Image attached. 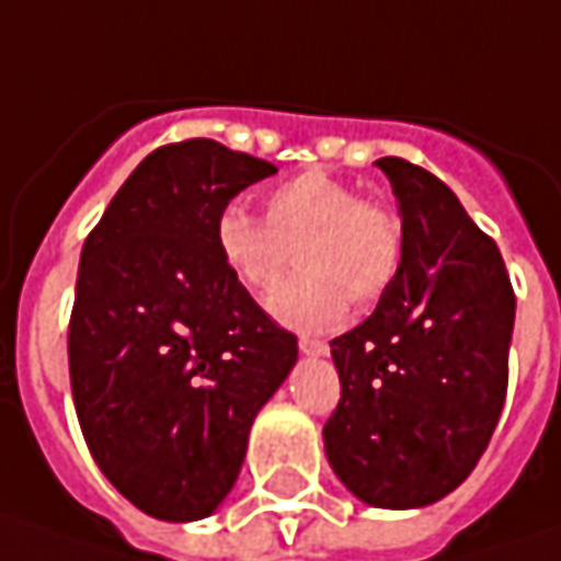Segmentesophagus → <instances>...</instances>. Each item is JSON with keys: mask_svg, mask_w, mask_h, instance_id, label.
<instances>
[{"mask_svg": "<svg viewBox=\"0 0 561 561\" xmlns=\"http://www.w3.org/2000/svg\"><path fill=\"white\" fill-rule=\"evenodd\" d=\"M299 350L306 353V356H324L331 346H328V340H318V336H309V334H302L299 336Z\"/></svg>", "mask_w": 561, "mask_h": 561, "instance_id": "obj_1", "label": "esophagus"}]
</instances>
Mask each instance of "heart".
<instances>
[{
  "label": "heart",
  "instance_id": "heart-1",
  "mask_svg": "<svg viewBox=\"0 0 561 561\" xmlns=\"http://www.w3.org/2000/svg\"><path fill=\"white\" fill-rule=\"evenodd\" d=\"M262 217L225 205L215 218V249L249 293L271 290L290 265L299 271L271 293V312L296 328H328L346 309L377 302L405 259V230L390 205L362 199L328 171H302L262 193Z\"/></svg>",
  "mask_w": 561,
  "mask_h": 561
}]
</instances>
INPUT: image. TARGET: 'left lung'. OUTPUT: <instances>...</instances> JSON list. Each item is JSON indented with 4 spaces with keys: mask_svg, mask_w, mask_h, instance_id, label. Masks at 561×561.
<instances>
[{
    "mask_svg": "<svg viewBox=\"0 0 561 561\" xmlns=\"http://www.w3.org/2000/svg\"><path fill=\"white\" fill-rule=\"evenodd\" d=\"M397 196L405 259L358 328L331 340L340 402L324 449L380 508L437 503L484 456L508 387L515 290L493 237L419 164L377 159Z\"/></svg>",
    "mask_w": 561,
    "mask_h": 561,
    "instance_id": "obj_1",
    "label": "left lung"
}]
</instances>
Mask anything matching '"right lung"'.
<instances>
[{
  "label": "right lung",
  "mask_w": 561,
  "mask_h": 561,
  "mask_svg": "<svg viewBox=\"0 0 561 561\" xmlns=\"http://www.w3.org/2000/svg\"><path fill=\"white\" fill-rule=\"evenodd\" d=\"M274 171L215 140L159 146L80 252L68 321L77 421L102 474L152 518L218 508L299 353L215 249L218 211Z\"/></svg>",
  "instance_id": "obj_1"
}]
</instances>
